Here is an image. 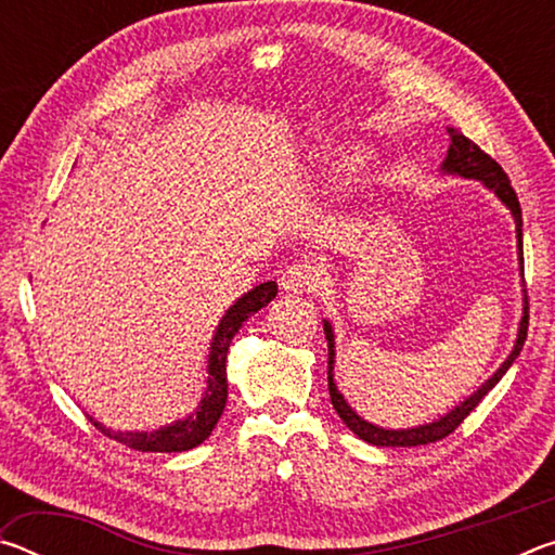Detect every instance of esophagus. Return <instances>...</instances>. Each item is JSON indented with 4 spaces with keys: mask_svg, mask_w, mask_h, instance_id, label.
I'll return each instance as SVG.
<instances>
[{
    "mask_svg": "<svg viewBox=\"0 0 555 555\" xmlns=\"http://www.w3.org/2000/svg\"><path fill=\"white\" fill-rule=\"evenodd\" d=\"M318 284V271L308 261H298L281 271V288L286 294H306Z\"/></svg>",
    "mask_w": 555,
    "mask_h": 555,
    "instance_id": "esophagus-1",
    "label": "esophagus"
}]
</instances>
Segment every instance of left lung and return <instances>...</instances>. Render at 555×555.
I'll list each match as a JSON object with an SVG mask.
<instances>
[{"label": "left lung", "mask_w": 555, "mask_h": 555, "mask_svg": "<svg viewBox=\"0 0 555 555\" xmlns=\"http://www.w3.org/2000/svg\"><path fill=\"white\" fill-rule=\"evenodd\" d=\"M448 134H450V149H448V156L443 166H440V171L450 173V176H463V178H475V181H482L490 191H494L496 198H500L506 208L512 210L514 215V222H516V247H519V269H521V276H524V234H521V205L519 198H516L514 188L509 183V178L502 171V166L494 162L490 154H485L480 146L475 142H469L465 134H460L457 129L448 127ZM323 331H325V340H327V391H331V401H333V409L337 411V416L343 418V424L352 430L357 438H362L364 443H372V446H382V448H413V446H426V443H436V440L446 438L453 434V430L463 424V421L469 416V411H475L480 406V401L487 397L494 389V384L500 382L506 370L512 367V362L519 357L524 340H526V331H529V296H526V288H524V315H521V323H519V333H516V343H514V350L512 354L506 357L504 364L500 370H496L490 379H487L480 389L475 393H469V397L455 406L446 416H440L434 424H424V426H416V428H401V430H389V428H379L370 424V421H364L357 416L352 411L350 403L345 401V397L335 387V379H333V364H335V335H333V327L327 321H323Z\"/></svg>", "instance_id": "obj_1"}]
</instances>
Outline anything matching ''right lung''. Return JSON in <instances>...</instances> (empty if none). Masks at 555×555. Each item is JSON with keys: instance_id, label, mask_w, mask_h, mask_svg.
Wrapping results in <instances>:
<instances>
[{"instance_id": "1", "label": "right lung", "mask_w": 555, "mask_h": 555, "mask_svg": "<svg viewBox=\"0 0 555 555\" xmlns=\"http://www.w3.org/2000/svg\"><path fill=\"white\" fill-rule=\"evenodd\" d=\"M276 296V281H264L244 294L242 298L234 300V306L228 308V313L215 331V337L210 343V354H208V387L201 399V406L195 409L191 416L183 421H176L171 426H162L156 430H134V434H115L100 424V421L90 418L102 434L115 438L117 443L142 450V453H183V450H191L201 446L205 438L212 434V428L218 426V421L224 411V403H228V350L232 337L237 335L242 323L247 321L249 315L261 311L271 298Z\"/></svg>"}]
</instances>
